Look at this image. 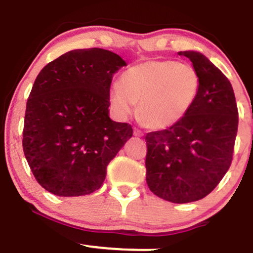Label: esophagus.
Masks as SVG:
<instances>
[{
	"label": "esophagus",
	"instance_id": "esophagus-1",
	"mask_svg": "<svg viewBox=\"0 0 253 253\" xmlns=\"http://www.w3.org/2000/svg\"><path fill=\"white\" fill-rule=\"evenodd\" d=\"M133 135L137 136V137H142V136H143V132H142V130H139V129H137V127H135V129H133Z\"/></svg>",
	"mask_w": 253,
	"mask_h": 253
}]
</instances>
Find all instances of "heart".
<instances>
[{"mask_svg": "<svg viewBox=\"0 0 253 253\" xmlns=\"http://www.w3.org/2000/svg\"><path fill=\"white\" fill-rule=\"evenodd\" d=\"M200 88V78L192 65L176 60H147L122 73L120 85L110 91L112 106L122 115L133 111L147 126L162 129L185 117Z\"/></svg>", "mask_w": 253, "mask_h": 253, "instance_id": "b5f03b06", "label": "heart"}]
</instances>
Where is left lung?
<instances>
[{
    "mask_svg": "<svg viewBox=\"0 0 253 253\" xmlns=\"http://www.w3.org/2000/svg\"><path fill=\"white\" fill-rule=\"evenodd\" d=\"M193 62L200 88L185 117L170 127L148 132V187L174 204L209 195L230 168L238 131V108L230 80L201 53L179 52Z\"/></svg>",
    "mask_w": 253,
    "mask_h": 253,
    "instance_id": "left-lung-1",
    "label": "left lung"
}]
</instances>
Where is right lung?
<instances>
[{
	"instance_id": "right-lung-1",
	"label": "right lung",
	"mask_w": 253,
	"mask_h": 253,
	"mask_svg": "<svg viewBox=\"0 0 253 253\" xmlns=\"http://www.w3.org/2000/svg\"><path fill=\"white\" fill-rule=\"evenodd\" d=\"M116 53L74 49L38 74L26 105L22 147L35 180L59 197L100 188L106 167L132 136L110 120V85L126 66Z\"/></svg>"
}]
</instances>
